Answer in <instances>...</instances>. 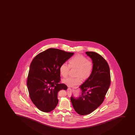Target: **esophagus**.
I'll list each match as a JSON object with an SVG mask.
<instances>
[{"mask_svg":"<svg viewBox=\"0 0 135 135\" xmlns=\"http://www.w3.org/2000/svg\"><path fill=\"white\" fill-rule=\"evenodd\" d=\"M71 89L70 88H68V92H71Z\"/></svg>","mask_w":135,"mask_h":135,"instance_id":"1","label":"esophagus"}]
</instances>
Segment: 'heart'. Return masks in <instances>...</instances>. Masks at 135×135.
<instances>
[{"instance_id":"b5f03b06","label":"heart","mask_w":135,"mask_h":135,"mask_svg":"<svg viewBox=\"0 0 135 135\" xmlns=\"http://www.w3.org/2000/svg\"><path fill=\"white\" fill-rule=\"evenodd\" d=\"M69 65L67 64L63 63L59 67L60 74L63 77H67L68 74L70 67L76 68V78H69L62 80V82L69 87L79 85L82 82L80 77L86 80L91 76L93 69V64L91 61L87 59L85 56L80 54L74 55L68 61Z\"/></svg>"}]
</instances>
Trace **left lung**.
I'll return each instance as SVG.
<instances>
[{
  "label": "left lung",
  "instance_id": "8db88e82",
  "mask_svg": "<svg viewBox=\"0 0 135 135\" xmlns=\"http://www.w3.org/2000/svg\"><path fill=\"white\" fill-rule=\"evenodd\" d=\"M92 61L93 69L90 78L79 88L81 94L75 98L71 97L74 110L80 115L90 114L103 102L110 84L109 66L103 57L96 52L86 51Z\"/></svg>",
  "mask_w": 135,
  "mask_h": 135
}]
</instances>
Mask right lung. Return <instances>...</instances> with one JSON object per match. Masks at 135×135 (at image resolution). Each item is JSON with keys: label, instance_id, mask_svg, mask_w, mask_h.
Wrapping results in <instances>:
<instances>
[{"label": "right lung", "instance_id": "right-lung-1", "mask_svg": "<svg viewBox=\"0 0 135 135\" xmlns=\"http://www.w3.org/2000/svg\"><path fill=\"white\" fill-rule=\"evenodd\" d=\"M74 54L49 49L34 57L31 63L27 86L31 100L40 110L50 112L58 103L57 94L68 88L60 81L59 67Z\"/></svg>", "mask_w": 135, "mask_h": 135}]
</instances>
